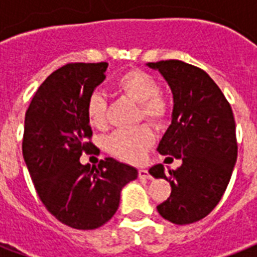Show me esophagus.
Listing matches in <instances>:
<instances>
[{"mask_svg": "<svg viewBox=\"0 0 257 257\" xmlns=\"http://www.w3.org/2000/svg\"><path fill=\"white\" fill-rule=\"evenodd\" d=\"M138 174H139V177H141V178H147V180H150V178H151L150 173L147 172L146 169H139Z\"/></svg>", "mask_w": 257, "mask_h": 257, "instance_id": "34e87169", "label": "esophagus"}]
</instances>
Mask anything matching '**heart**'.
Listing matches in <instances>:
<instances>
[{
  "mask_svg": "<svg viewBox=\"0 0 257 257\" xmlns=\"http://www.w3.org/2000/svg\"><path fill=\"white\" fill-rule=\"evenodd\" d=\"M115 92L138 103L139 118H143L161 126L170 115V103L164 93H161L158 81L150 73L142 69H128L115 77L112 81ZM87 116L89 123L96 128H106L107 103L100 93H92L87 101ZM154 142V134L146 124L118 130L107 141V149L112 156L127 162H139L146 156L147 150Z\"/></svg>",
  "mask_w": 257,
  "mask_h": 257,
  "instance_id": "heart-1",
  "label": "heart"
}]
</instances>
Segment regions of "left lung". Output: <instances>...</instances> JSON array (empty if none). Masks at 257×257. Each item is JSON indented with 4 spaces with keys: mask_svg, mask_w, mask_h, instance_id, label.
Returning a JSON list of instances; mask_svg holds the SVG:
<instances>
[{
    "mask_svg": "<svg viewBox=\"0 0 257 257\" xmlns=\"http://www.w3.org/2000/svg\"><path fill=\"white\" fill-rule=\"evenodd\" d=\"M147 67L160 71L174 101L172 123L157 150L182 161L169 176L161 164L149 170L172 186L170 197L157 209L173 224H192L214 209L229 184L237 160L233 112L218 85L198 67L180 60Z\"/></svg>",
    "mask_w": 257,
    "mask_h": 257,
    "instance_id": "left-lung-1",
    "label": "left lung"
}]
</instances>
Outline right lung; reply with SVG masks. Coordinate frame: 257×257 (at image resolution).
I'll return each instance as SVG.
<instances>
[{"mask_svg":"<svg viewBox=\"0 0 257 257\" xmlns=\"http://www.w3.org/2000/svg\"><path fill=\"white\" fill-rule=\"evenodd\" d=\"M107 63H71L36 91L25 114L23 156L35 189L51 214L75 229H96L118 210L124 185L138 170L114 158L81 165L93 150L87 101L106 79ZM95 150L91 153H95Z\"/></svg>","mask_w":257,"mask_h":257,"instance_id":"right-lung-1","label":"right lung"}]
</instances>
